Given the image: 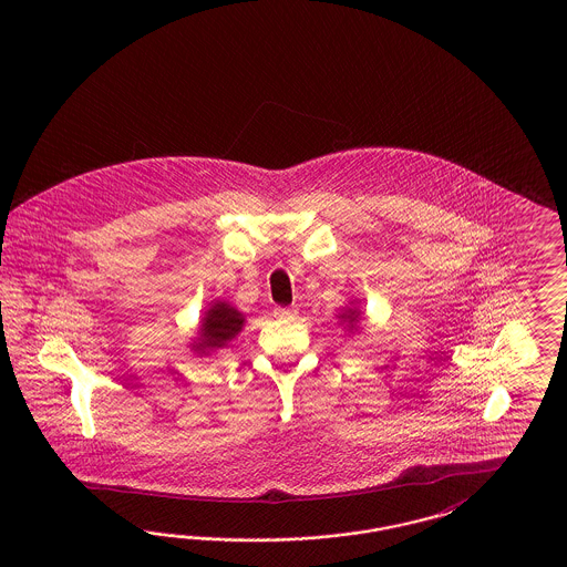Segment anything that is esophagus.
<instances>
[{
	"instance_id": "obj_1",
	"label": "esophagus",
	"mask_w": 567,
	"mask_h": 567,
	"mask_svg": "<svg viewBox=\"0 0 567 567\" xmlns=\"http://www.w3.org/2000/svg\"><path fill=\"white\" fill-rule=\"evenodd\" d=\"M296 315V308H274V317L276 319H293Z\"/></svg>"
}]
</instances>
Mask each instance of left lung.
<instances>
[{
    "instance_id": "obj_1",
    "label": "left lung",
    "mask_w": 567,
    "mask_h": 567,
    "mask_svg": "<svg viewBox=\"0 0 567 567\" xmlns=\"http://www.w3.org/2000/svg\"><path fill=\"white\" fill-rule=\"evenodd\" d=\"M349 303H351V306H347V308H342V310L338 312V319H340V324L344 323L347 331H354L357 323H359L363 317H361V310L357 308L354 301H349Z\"/></svg>"
}]
</instances>
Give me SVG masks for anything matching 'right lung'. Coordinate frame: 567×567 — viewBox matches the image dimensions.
<instances>
[{
    "mask_svg": "<svg viewBox=\"0 0 567 567\" xmlns=\"http://www.w3.org/2000/svg\"><path fill=\"white\" fill-rule=\"evenodd\" d=\"M244 323L246 317L238 308L225 299H215L199 321L197 336L190 338V351L197 357H208L225 349L243 331Z\"/></svg>",
    "mask_w": 567,
    "mask_h": 567,
    "instance_id": "add662e5",
    "label": "right lung"
}]
</instances>
